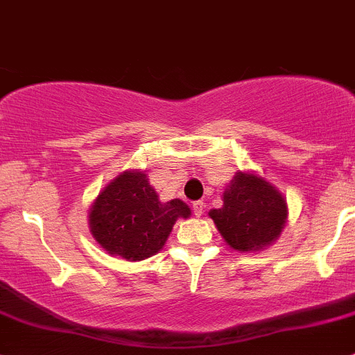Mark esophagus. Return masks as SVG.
Listing matches in <instances>:
<instances>
[{
    "instance_id": "esophagus-1",
    "label": "esophagus",
    "mask_w": 355,
    "mask_h": 355,
    "mask_svg": "<svg viewBox=\"0 0 355 355\" xmlns=\"http://www.w3.org/2000/svg\"><path fill=\"white\" fill-rule=\"evenodd\" d=\"M192 209H194V214L196 216H202L204 213V202L202 200H196V202H192Z\"/></svg>"
}]
</instances>
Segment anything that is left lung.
<instances>
[{
	"label": "left lung",
	"mask_w": 355,
	"mask_h": 355,
	"mask_svg": "<svg viewBox=\"0 0 355 355\" xmlns=\"http://www.w3.org/2000/svg\"><path fill=\"white\" fill-rule=\"evenodd\" d=\"M235 250H257L275 242L287 220V202L271 184L239 171L223 192V207L209 213Z\"/></svg>",
	"instance_id": "left-lung-1"
}]
</instances>
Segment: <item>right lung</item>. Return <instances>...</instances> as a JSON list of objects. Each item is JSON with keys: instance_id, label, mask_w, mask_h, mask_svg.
<instances>
[{"instance_id": "1", "label": "right lung", "mask_w": 355, "mask_h": 355, "mask_svg": "<svg viewBox=\"0 0 355 355\" xmlns=\"http://www.w3.org/2000/svg\"><path fill=\"white\" fill-rule=\"evenodd\" d=\"M191 209L180 199L161 202L142 171H125L98 196L89 213L96 242L111 256L141 261L163 249L178 218Z\"/></svg>"}]
</instances>
